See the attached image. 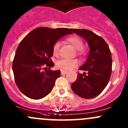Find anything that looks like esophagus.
I'll return each mask as SVG.
<instances>
[{
	"label": "esophagus",
	"mask_w": 128,
	"mask_h": 128,
	"mask_svg": "<svg viewBox=\"0 0 128 128\" xmlns=\"http://www.w3.org/2000/svg\"><path fill=\"white\" fill-rule=\"evenodd\" d=\"M68 73V71H66V70H61V74L62 75H64V74H66Z\"/></svg>",
	"instance_id": "34e87169"
}]
</instances>
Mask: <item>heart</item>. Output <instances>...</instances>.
I'll use <instances>...</instances> for the list:
<instances>
[{
    "mask_svg": "<svg viewBox=\"0 0 128 128\" xmlns=\"http://www.w3.org/2000/svg\"><path fill=\"white\" fill-rule=\"evenodd\" d=\"M67 41L77 50V53L81 56H85L87 54V49L84 46L82 40L78 36L74 35L67 38ZM60 47V42L57 41L52 47V53L54 56H58L59 53ZM78 64V61L76 59H62L57 62V66L63 70H69L76 68Z\"/></svg>",
    "mask_w": 128,
    "mask_h": 128,
    "instance_id": "b5f03b06",
    "label": "heart"
}]
</instances>
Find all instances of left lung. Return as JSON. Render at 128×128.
<instances>
[{
    "label": "left lung",
    "instance_id": "obj_1",
    "mask_svg": "<svg viewBox=\"0 0 128 128\" xmlns=\"http://www.w3.org/2000/svg\"><path fill=\"white\" fill-rule=\"evenodd\" d=\"M86 40L90 47L88 59L79 70L72 90L84 98H92L102 92L110 80L112 70V53L102 37L86 29H71Z\"/></svg>",
    "mask_w": 128,
    "mask_h": 128
}]
</instances>
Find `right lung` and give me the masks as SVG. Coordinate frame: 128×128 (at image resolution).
I'll return each mask as SVG.
<instances>
[{"label": "right lung", "instance_id": "add662e5", "mask_svg": "<svg viewBox=\"0 0 128 128\" xmlns=\"http://www.w3.org/2000/svg\"><path fill=\"white\" fill-rule=\"evenodd\" d=\"M72 33L69 28L41 26L22 40L15 52L12 69L15 83L25 96L39 100L51 92L60 76V70L50 69L54 66L51 59L52 47L58 40Z\"/></svg>", "mask_w": 128, "mask_h": 128}]
</instances>
